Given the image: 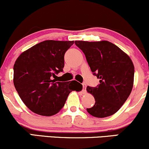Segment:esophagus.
I'll list each match as a JSON object with an SVG mask.
<instances>
[{
  "instance_id": "1",
  "label": "esophagus",
  "mask_w": 149,
  "mask_h": 149,
  "mask_svg": "<svg viewBox=\"0 0 149 149\" xmlns=\"http://www.w3.org/2000/svg\"><path fill=\"white\" fill-rule=\"evenodd\" d=\"M86 88H87L86 84H83V90H84V91H85V90H86Z\"/></svg>"
}]
</instances>
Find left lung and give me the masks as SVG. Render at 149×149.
Instances as JSON below:
<instances>
[{"instance_id": "left-lung-1", "label": "left lung", "mask_w": 149, "mask_h": 149, "mask_svg": "<svg viewBox=\"0 0 149 149\" xmlns=\"http://www.w3.org/2000/svg\"><path fill=\"white\" fill-rule=\"evenodd\" d=\"M90 69L100 78L97 87H87L95 104L87 109L90 115L105 118L113 115L130 95L134 84V67L130 57L118 46L107 40L88 42L76 40Z\"/></svg>"}]
</instances>
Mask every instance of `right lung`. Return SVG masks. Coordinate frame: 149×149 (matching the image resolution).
<instances>
[{
	"label": "right lung",
	"instance_id": "1",
	"mask_svg": "<svg viewBox=\"0 0 149 149\" xmlns=\"http://www.w3.org/2000/svg\"><path fill=\"white\" fill-rule=\"evenodd\" d=\"M74 41L45 40L19 56L14 64L15 88L31 111L51 116L60 111L69 93L80 91L83 85L76 80H52L64 66V54Z\"/></svg>",
	"mask_w": 149,
	"mask_h": 149
}]
</instances>
